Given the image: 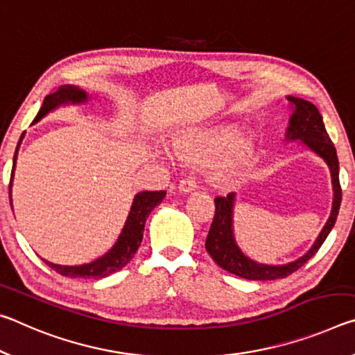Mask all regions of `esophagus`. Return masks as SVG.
I'll use <instances>...</instances> for the list:
<instances>
[{
    "instance_id": "obj_1",
    "label": "esophagus",
    "mask_w": 355,
    "mask_h": 355,
    "mask_svg": "<svg viewBox=\"0 0 355 355\" xmlns=\"http://www.w3.org/2000/svg\"><path fill=\"white\" fill-rule=\"evenodd\" d=\"M196 189V181L193 176H185L181 182H179V191L181 193H190L191 190Z\"/></svg>"
}]
</instances>
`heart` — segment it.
I'll return each mask as SVG.
<instances>
[{"label": "heart", "mask_w": 355, "mask_h": 355, "mask_svg": "<svg viewBox=\"0 0 355 355\" xmlns=\"http://www.w3.org/2000/svg\"><path fill=\"white\" fill-rule=\"evenodd\" d=\"M232 141H234V133L230 129H220L209 135L202 137L196 141L190 143H182L178 146V154L182 157V159L193 160V162H207L214 160L217 157L226 153L231 146ZM248 159V146L243 143L236 144L234 148L231 149L230 155L226 157V160L220 165V170L214 174V181H220V179L231 178L232 174H236L241 168L245 165Z\"/></svg>", "instance_id": "obj_1"}]
</instances>
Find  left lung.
<instances>
[{"instance_id":"8db88e82","label":"left lung","mask_w":355,"mask_h":355,"mask_svg":"<svg viewBox=\"0 0 355 355\" xmlns=\"http://www.w3.org/2000/svg\"><path fill=\"white\" fill-rule=\"evenodd\" d=\"M286 98L294 110L291 119H289L286 139L288 141L300 139L306 148L318 154L325 164L329 165L334 187L332 212H330L327 223H325L322 228L321 234L318 236L316 242L313 243V247L304 254V257L288 264L267 266L250 259L243 254L242 250L237 247L234 232H232L234 193H230L228 196H217V198L214 200L216 201V214H214L211 230H209L206 239V250L207 253L211 254V258L216 261L222 269H225L226 272H231V274L241 278H247V280H277V278H286L288 275H291L293 272L300 269L313 254H316L324 241L327 239L329 232L332 231L336 222V217H338L341 205L338 157H336V150L332 139H330V137L327 135V130H325L324 127L321 113H319V110L313 105L311 102L304 101V98L293 96H288Z\"/></svg>"}]
</instances>
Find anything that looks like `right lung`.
Returning a JSON list of instances; mask_svg holds the SVG:
<instances>
[{
	"label": "right lung",
	"instance_id": "right-lung-1",
	"mask_svg": "<svg viewBox=\"0 0 355 355\" xmlns=\"http://www.w3.org/2000/svg\"><path fill=\"white\" fill-rule=\"evenodd\" d=\"M86 101H88V94H86L83 89L77 88V86H71V85L60 86L55 92H51V94L45 97L42 107H40L37 116L34 118V123H37V121L42 119L46 113L51 112V110H55L56 107L62 105V103H83ZM23 135H25V133H23ZM23 135L20 137V141L23 139ZM20 141H19V146H20ZM19 146H17L15 154H14V166H12V173H10V182H9V198H10V185H12L17 150H19ZM165 195H166L165 190L139 191L135 198H133L129 217L125 220L123 232L119 234L113 248L110 250L108 253L103 254L102 258H98L96 261H92V263L83 264V266H60V264L49 263V261L44 259L45 264H49L51 269L56 270L58 274L62 277L94 278V280L108 277L114 274V272L121 270L133 258V254L137 253L139 243L143 241V231H144L146 218L149 217V214L153 212V209L160 205L162 200L165 198ZM10 206H12V198H10Z\"/></svg>",
	"mask_w": 355,
	"mask_h": 355
}]
</instances>
